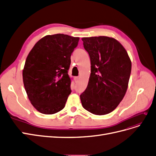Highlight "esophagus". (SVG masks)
Returning a JSON list of instances; mask_svg holds the SVG:
<instances>
[{
    "mask_svg": "<svg viewBox=\"0 0 156 156\" xmlns=\"http://www.w3.org/2000/svg\"><path fill=\"white\" fill-rule=\"evenodd\" d=\"M74 79H75V83H77V82L79 81V77L78 76H77V77H74Z\"/></svg>",
    "mask_w": 156,
    "mask_h": 156,
    "instance_id": "34e87169",
    "label": "esophagus"
}]
</instances>
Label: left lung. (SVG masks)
I'll use <instances>...</instances> for the list:
<instances>
[{"label":"left lung","mask_w":156,"mask_h":156,"mask_svg":"<svg viewBox=\"0 0 156 156\" xmlns=\"http://www.w3.org/2000/svg\"><path fill=\"white\" fill-rule=\"evenodd\" d=\"M90 56L91 73L80 98L84 109L96 115L114 111L124 98L130 77L131 62L116 40L107 36L83 37Z\"/></svg>","instance_id":"obj_1"}]
</instances>
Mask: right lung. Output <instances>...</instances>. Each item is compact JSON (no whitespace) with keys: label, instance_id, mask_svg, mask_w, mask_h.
Wrapping results in <instances>:
<instances>
[{"label":"right lung","instance_id":"right-lung-1","mask_svg":"<svg viewBox=\"0 0 156 156\" xmlns=\"http://www.w3.org/2000/svg\"><path fill=\"white\" fill-rule=\"evenodd\" d=\"M79 40L63 34L46 36L28 55L23 83L32 105L41 113L52 115L64 108L72 92L68 75L71 55Z\"/></svg>","mask_w":156,"mask_h":156}]
</instances>
